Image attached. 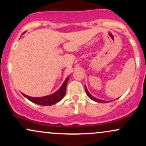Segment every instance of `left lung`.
<instances>
[{"mask_svg":"<svg viewBox=\"0 0 146 146\" xmlns=\"http://www.w3.org/2000/svg\"><path fill=\"white\" fill-rule=\"evenodd\" d=\"M85 90H86V93L87 95H88V98L91 99V100H93V101L97 102H100V103H107V102H108V101H104V100H99V99L95 98V97H93V96H92V95H90L89 93H88V90H87V88H86V86H85ZM116 100H117V99H116Z\"/></svg>","mask_w":146,"mask_h":146,"instance_id":"1","label":"left lung"}]
</instances>
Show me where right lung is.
Wrapping results in <instances>:
<instances>
[{
  "label": "right lung",
  "mask_w": 146,
  "mask_h": 146,
  "mask_svg": "<svg viewBox=\"0 0 146 146\" xmlns=\"http://www.w3.org/2000/svg\"><path fill=\"white\" fill-rule=\"evenodd\" d=\"M68 80V78L65 80L62 86L60 87V89L58 91H56L53 94L48 95V96L42 97V98H31V97L23 94V95L27 99H28L29 101L32 102L33 103L42 106H51L54 104L58 103V102H60L64 98L65 93H66V84H67Z\"/></svg>",
  "instance_id": "1"
}]
</instances>
